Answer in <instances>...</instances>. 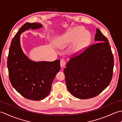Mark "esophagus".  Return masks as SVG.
<instances>
[{"label":"esophagus","mask_w":122,"mask_h":122,"mask_svg":"<svg viewBox=\"0 0 122 122\" xmlns=\"http://www.w3.org/2000/svg\"><path fill=\"white\" fill-rule=\"evenodd\" d=\"M66 64V61L64 60H61L60 61V66L61 68H63L65 66Z\"/></svg>","instance_id":"1"}]
</instances>
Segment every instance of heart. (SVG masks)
I'll return each instance as SVG.
<instances>
[{"instance_id":"b5f03b06","label":"heart","mask_w":122,"mask_h":122,"mask_svg":"<svg viewBox=\"0 0 122 122\" xmlns=\"http://www.w3.org/2000/svg\"><path fill=\"white\" fill-rule=\"evenodd\" d=\"M90 35L85 32L84 28L76 27L70 28L62 35L57 37L54 40L56 45L60 49H64L72 45L70 53L77 55L87 47L90 42Z\"/></svg>"}]
</instances>
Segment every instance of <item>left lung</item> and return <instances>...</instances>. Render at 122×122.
Instances as JSON below:
<instances>
[{"label": "left lung", "mask_w": 122, "mask_h": 122, "mask_svg": "<svg viewBox=\"0 0 122 122\" xmlns=\"http://www.w3.org/2000/svg\"><path fill=\"white\" fill-rule=\"evenodd\" d=\"M94 40L97 43L71 58L64 69L68 90L80 99L97 96L112 78L114 58L107 38L97 28Z\"/></svg>", "instance_id": "8db88e82"}]
</instances>
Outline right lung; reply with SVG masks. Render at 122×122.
I'll return each mask as SVG.
<instances>
[{
	"instance_id": "add662e5",
	"label": "right lung",
	"mask_w": 122,
	"mask_h": 122,
	"mask_svg": "<svg viewBox=\"0 0 122 122\" xmlns=\"http://www.w3.org/2000/svg\"><path fill=\"white\" fill-rule=\"evenodd\" d=\"M42 27L40 23H25L18 30L11 41L7 59L10 81L12 86L24 97L29 100H43L50 92L53 80L60 70V60L35 62L23 52L20 35L30 28Z\"/></svg>"
}]
</instances>
